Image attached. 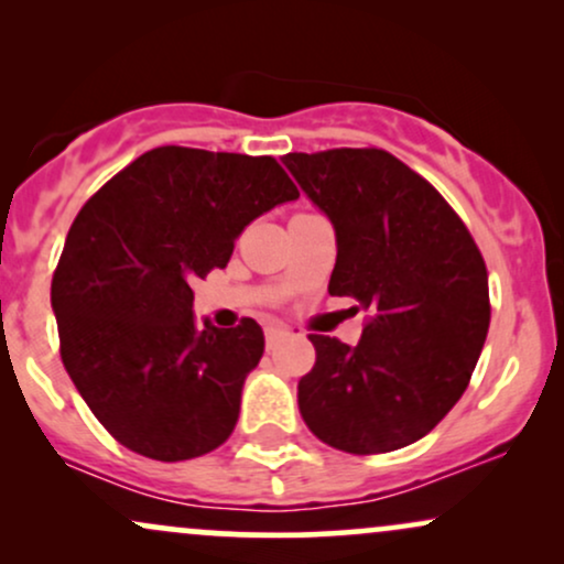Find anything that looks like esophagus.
<instances>
[{
  "label": "esophagus",
  "instance_id": "obj_1",
  "mask_svg": "<svg viewBox=\"0 0 564 564\" xmlns=\"http://www.w3.org/2000/svg\"><path fill=\"white\" fill-rule=\"evenodd\" d=\"M289 332L283 326H268L264 328V341H268V347H273L281 336H286Z\"/></svg>",
  "mask_w": 564,
  "mask_h": 564
}]
</instances>
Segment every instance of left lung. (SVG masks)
<instances>
[{"mask_svg":"<svg viewBox=\"0 0 564 564\" xmlns=\"http://www.w3.org/2000/svg\"><path fill=\"white\" fill-rule=\"evenodd\" d=\"M283 164L332 219L328 294L366 310L355 347L310 334L300 413L336 451L371 456L422 440L467 390L490 326L488 270L451 204L381 148L289 153Z\"/></svg>","mask_w":564,"mask_h":564,"instance_id":"1","label":"left lung"}]
</instances>
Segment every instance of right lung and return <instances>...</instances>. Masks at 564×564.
<instances>
[{"instance_id": "obj_1", "label": "right lung", "mask_w": 564, "mask_h": 564, "mask_svg": "<svg viewBox=\"0 0 564 564\" xmlns=\"http://www.w3.org/2000/svg\"><path fill=\"white\" fill-rule=\"evenodd\" d=\"M300 191L273 156L161 145L95 193L53 275L61 358L97 422L129 451L185 462L236 430L260 323H193V281Z\"/></svg>"}]
</instances>
